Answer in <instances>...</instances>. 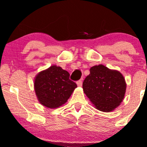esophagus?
I'll return each instance as SVG.
<instances>
[{
  "instance_id": "34e87169",
  "label": "esophagus",
  "mask_w": 147,
  "mask_h": 147,
  "mask_svg": "<svg viewBox=\"0 0 147 147\" xmlns=\"http://www.w3.org/2000/svg\"><path fill=\"white\" fill-rule=\"evenodd\" d=\"M77 86H78L79 87H81L82 86V80H79V81H77Z\"/></svg>"
}]
</instances>
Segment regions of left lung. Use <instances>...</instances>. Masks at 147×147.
<instances>
[{"mask_svg": "<svg viewBox=\"0 0 147 147\" xmlns=\"http://www.w3.org/2000/svg\"><path fill=\"white\" fill-rule=\"evenodd\" d=\"M83 90L96 109L109 113L122 102L126 83L120 72L99 64L90 68L83 82Z\"/></svg>", "mask_w": 147, "mask_h": 147, "instance_id": "obj_1", "label": "left lung"}]
</instances>
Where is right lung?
Segmentation results:
<instances>
[{
    "label": "right lung",
    "mask_w": 147,
    "mask_h": 147,
    "mask_svg": "<svg viewBox=\"0 0 147 147\" xmlns=\"http://www.w3.org/2000/svg\"><path fill=\"white\" fill-rule=\"evenodd\" d=\"M69 77L68 71L55 65L38 72L34 79V89L40 104L52 109L65 104L77 87Z\"/></svg>",
    "instance_id": "add662e5"
}]
</instances>
